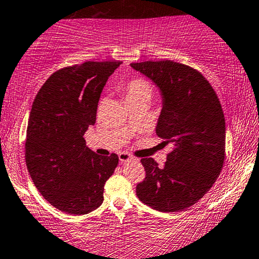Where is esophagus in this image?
Masks as SVG:
<instances>
[{"label": "esophagus", "mask_w": 259, "mask_h": 259, "mask_svg": "<svg viewBox=\"0 0 259 259\" xmlns=\"http://www.w3.org/2000/svg\"><path fill=\"white\" fill-rule=\"evenodd\" d=\"M119 160L122 162H127V161H132V160H134V158L132 155H130L129 153H126V152H122V153H119Z\"/></svg>", "instance_id": "obj_1"}]
</instances>
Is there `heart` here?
Instances as JSON below:
<instances>
[{"instance_id": "b5f03b06", "label": "heart", "mask_w": 259, "mask_h": 259, "mask_svg": "<svg viewBox=\"0 0 259 259\" xmlns=\"http://www.w3.org/2000/svg\"><path fill=\"white\" fill-rule=\"evenodd\" d=\"M122 92L126 101L137 99H145L149 101L153 93V88L152 84L145 78H134L123 87Z\"/></svg>"}]
</instances>
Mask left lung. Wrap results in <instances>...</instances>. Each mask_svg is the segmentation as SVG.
I'll list each match as a JSON object with an SVG mask.
<instances>
[{
  "mask_svg": "<svg viewBox=\"0 0 259 259\" xmlns=\"http://www.w3.org/2000/svg\"><path fill=\"white\" fill-rule=\"evenodd\" d=\"M130 65L159 88L162 109L155 132L175 146L162 168L152 158L141 160L146 178L137 184L136 195L155 210L182 211L198 202L220 176L224 111L210 83L189 65L168 60Z\"/></svg>",
  "mask_w": 259,
  "mask_h": 259,
  "instance_id": "obj_1",
  "label": "left lung"
}]
</instances>
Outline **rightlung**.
Returning <instances> with one entry per match:
<instances>
[{
    "mask_svg": "<svg viewBox=\"0 0 259 259\" xmlns=\"http://www.w3.org/2000/svg\"><path fill=\"white\" fill-rule=\"evenodd\" d=\"M122 62H84L57 70L29 113L26 165L35 188L50 204L71 215L100 207L104 185L118 165L117 154L100 156L86 146L101 91Z\"/></svg>",
    "mask_w": 259,
    "mask_h": 259,
    "instance_id": "obj_1",
    "label": "right lung"
}]
</instances>
